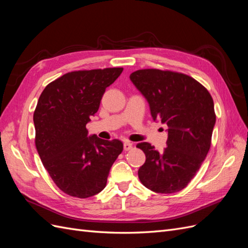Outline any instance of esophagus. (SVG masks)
<instances>
[{"mask_svg": "<svg viewBox=\"0 0 248 248\" xmlns=\"http://www.w3.org/2000/svg\"><path fill=\"white\" fill-rule=\"evenodd\" d=\"M130 149H132V142L125 141L124 142V150H125V151H129Z\"/></svg>", "mask_w": 248, "mask_h": 248, "instance_id": "1", "label": "esophagus"}]
</instances>
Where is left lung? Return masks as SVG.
<instances>
[{
	"label": "left lung",
	"instance_id": "left-lung-1",
	"mask_svg": "<svg viewBox=\"0 0 248 248\" xmlns=\"http://www.w3.org/2000/svg\"><path fill=\"white\" fill-rule=\"evenodd\" d=\"M130 80L147 99L154 121L167 124V148L162 152L140 142L146 161L139 170L141 184L157 193L182 190L196 176L211 146L216 121L208 90L191 77L159 69H141Z\"/></svg>",
	"mask_w": 248,
	"mask_h": 248
}]
</instances>
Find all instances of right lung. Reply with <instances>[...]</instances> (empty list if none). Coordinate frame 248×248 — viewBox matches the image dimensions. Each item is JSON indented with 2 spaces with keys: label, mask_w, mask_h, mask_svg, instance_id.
Here are the masks:
<instances>
[{
  "label": "right lung",
  "mask_w": 248,
  "mask_h": 248,
  "mask_svg": "<svg viewBox=\"0 0 248 248\" xmlns=\"http://www.w3.org/2000/svg\"><path fill=\"white\" fill-rule=\"evenodd\" d=\"M122 71L118 67L68 72L39 97L33 117L36 149L52 181L68 196L87 199L99 193L123 151L121 140L89 137L86 128L106 89Z\"/></svg>",
  "instance_id": "1"
}]
</instances>
